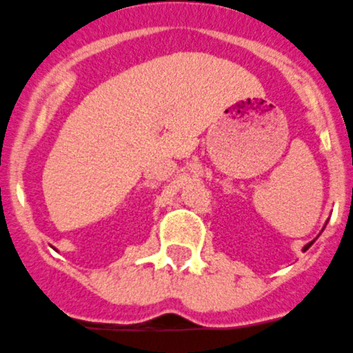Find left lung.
<instances>
[{
  "instance_id": "left-lung-1",
  "label": "left lung",
  "mask_w": 353,
  "mask_h": 353,
  "mask_svg": "<svg viewBox=\"0 0 353 353\" xmlns=\"http://www.w3.org/2000/svg\"><path fill=\"white\" fill-rule=\"evenodd\" d=\"M325 225H327V223H325ZM311 244H313V241H311V243H307V244H306V246H304V248H303V252H306V250H307V248H310V246H311Z\"/></svg>"
}]
</instances>
